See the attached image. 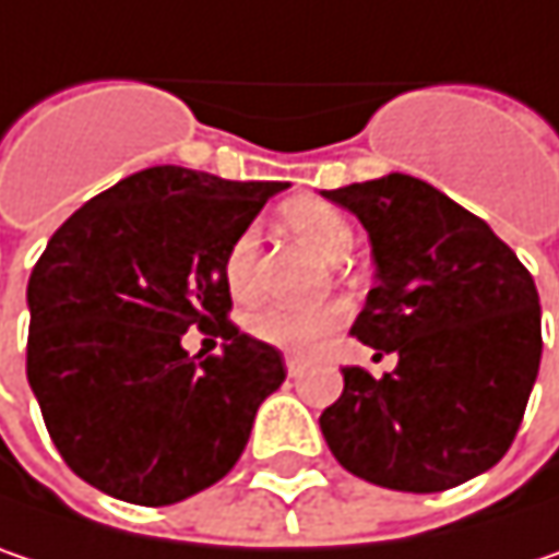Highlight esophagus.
I'll use <instances>...</instances> for the list:
<instances>
[{
  "mask_svg": "<svg viewBox=\"0 0 559 559\" xmlns=\"http://www.w3.org/2000/svg\"><path fill=\"white\" fill-rule=\"evenodd\" d=\"M286 372H289V379H299L301 376L299 356H286Z\"/></svg>",
  "mask_w": 559,
  "mask_h": 559,
  "instance_id": "esophagus-1",
  "label": "esophagus"
}]
</instances>
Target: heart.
I'll list each match as a JSON object with an SVG mask.
<instances>
[{
    "label": "heart",
    "instance_id": "b5f03b06",
    "mask_svg": "<svg viewBox=\"0 0 559 559\" xmlns=\"http://www.w3.org/2000/svg\"><path fill=\"white\" fill-rule=\"evenodd\" d=\"M280 219L324 263H340L356 248L353 222L328 200L299 197L280 210ZM222 280L235 301L258 299V235L251 228L231 238L222 260ZM343 321H346V308L340 301H328V305L305 308V311L266 308L248 321V334L276 349L311 353L321 340L331 337Z\"/></svg>",
    "mask_w": 559,
    "mask_h": 559
}]
</instances>
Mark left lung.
I'll return each instance as SVG.
<instances>
[{
  "label": "left lung",
  "instance_id": "1",
  "mask_svg": "<svg viewBox=\"0 0 559 559\" xmlns=\"http://www.w3.org/2000/svg\"><path fill=\"white\" fill-rule=\"evenodd\" d=\"M321 193L372 241L379 283L349 334L397 356L381 379L343 369V394L321 414L328 449L349 474L404 493L452 490L490 471L538 379L532 273L426 180L388 175Z\"/></svg>",
  "mask_w": 559,
  "mask_h": 559
}]
</instances>
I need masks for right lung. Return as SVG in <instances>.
Listing matches in <instances>:
<instances>
[{"instance_id":"1","label":"right lung","mask_w":559,"mask_h":559,"mask_svg":"<svg viewBox=\"0 0 559 559\" xmlns=\"http://www.w3.org/2000/svg\"><path fill=\"white\" fill-rule=\"evenodd\" d=\"M283 180L145 168L75 210L27 280V381L62 461L100 493L171 506L241 459L280 349L228 321L222 260ZM200 326L226 340L190 357Z\"/></svg>"}]
</instances>
